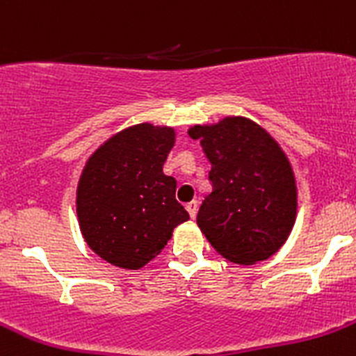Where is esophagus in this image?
<instances>
[{
	"instance_id": "obj_1",
	"label": "esophagus",
	"mask_w": 356,
	"mask_h": 356,
	"mask_svg": "<svg viewBox=\"0 0 356 356\" xmlns=\"http://www.w3.org/2000/svg\"><path fill=\"white\" fill-rule=\"evenodd\" d=\"M186 210H188L189 216H191L193 219H195L196 212H198V202H196V200H193V202L186 203Z\"/></svg>"
}]
</instances>
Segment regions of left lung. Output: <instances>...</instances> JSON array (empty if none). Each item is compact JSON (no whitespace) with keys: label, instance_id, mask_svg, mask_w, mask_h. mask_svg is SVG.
I'll return each mask as SVG.
<instances>
[{"label":"left lung","instance_id":"8db88e82","mask_svg":"<svg viewBox=\"0 0 356 356\" xmlns=\"http://www.w3.org/2000/svg\"><path fill=\"white\" fill-rule=\"evenodd\" d=\"M212 168V193L198 210L200 229L227 261L254 264L284 245L296 220L298 193L287 156L247 118L193 127Z\"/></svg>","mask_w":356,"mask_h":356}]
</instances>
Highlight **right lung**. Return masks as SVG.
Returning <instances> with one entry per match:
<instances>
[{
	"mask_svg": "<svg viewBox=\"0 0 356 356\" xmlns=\"http://www.w3.org/2000/svg\"><path fill=\"white\" fill-rule=\"evenodd\" d=\"M174 130L130 127L99 147L78 186L76 210L86 243L118 268L139 270L189 219L175 200L177 182L163 174Z\"/></svg>",
	"mask_w": 356,
	"mask_h": 356,
	"instance_id": "add662e5",
	"label": "right lung"
}]
</instances>
